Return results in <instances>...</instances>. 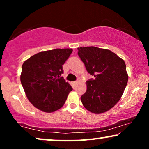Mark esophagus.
<instances>
[{
	"label": "esophagus",
	"instance_id": "34e87169",
	"mask_svg": "<svg viewBox=\"0 0 149 149\" xmlns=\"http://www.w3.org/2000/svg\"><path fill=\"white\" fill-rule=\"evenodd\" d=\"M79 83V81L77 80V81H74V85H77V83Z\"/></svg>",
	"mask_w": 149,
	"mask_h": 149
}]
</instances>
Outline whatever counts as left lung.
I'll list each match as a JSON object with an SVG mask.
<instances>
[{"instance_id": "8db88e82", "label": "left lung", "mask_w": 149, "mask_h": 149, "mask_svg": "<svg viewBox=\"0 0 149 149\" xmlns=\"http://www.w3.org/2000/svg\"><path fill=\"white\" fill-rule=\"evenodd\" d=\"M78 51L87 71L94 77L86 82L87 91L81 97L83 105L95 114L108 111L119 102L127 85L125 63L109 49L87 47Z\"/></svg>"}]
</instances>
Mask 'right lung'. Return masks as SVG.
Instances as JSON below:
<instances>
[{
	"mask_svg": "<svg viewBox=\"0 0 149 149\" xmlns=\"http://www.w3.org/2000/svg\"><path fill=\"white\" fill-rule=\"evenodd\" d=\"M72 49H55L38 53L24 62L20 80L26 96L36 109L46 113L60 109L72 87L62 74Z\"/></svg>",
	"mask_w": 149,
	"mask_h": 149,
	"instance_id": "1",
	"label": "right lung"
}]
</instances>
